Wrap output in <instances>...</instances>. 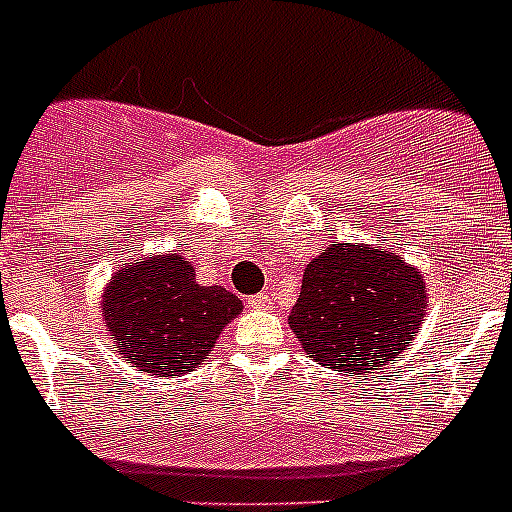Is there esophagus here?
Segmentation results:
<instances>
[{
  "label": "esophagus",
  "mask_w": 512,
  "mask_h": 512,
  "mask_svg": "<svg viewBox=\"0 0 512 512\" xmlns=\"http://www.w3.org/2000/svg\"><path fill=\"white\" fill-rule=\"evenodd\" d=\"M248 307H253V310H269L271 307L269 295H264V292H261V295L248 297Z\"/></svg>",
  "instance_id": "obj_1"
}]
</instances>
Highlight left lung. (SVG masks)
<instances>
[{
  "label": "left lung",
  "mask_w": 512,
  "mask_h": 512,
  "mask_svg": "<svg viewBox=\"0 0 512 512\" xmlns=\"http://www.w3.org/2000/svg\"><path fill=\"white\" fill-rule=\"evenodd\" d=\"M425 315V282L384 246L330 243L307 264L289 328L325 369L366 374L405 351Z\"/></svg>",
  "instance_id": "8db88e82"
}]
</instances>
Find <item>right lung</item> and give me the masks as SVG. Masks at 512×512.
Returning a JSON list of instances; mask_svg holds the SVG:
<instances>
[{"instance_id": "1", "label": "right lung", "mask_w": 512, "mask_h": 512, "mask_svg": "<svg viewBox=\"0 0 512 512\" xmlns=\"http://www.w3.org/2000/svg\"><path fill=\"white\" fill-rule=\"evenodd\" d=\"M241 310L225 287L197 284L192 261L179 253L117 266L102 295V318L122 359L158 377L197 369Z\"/></svg>"}]
</instances>
